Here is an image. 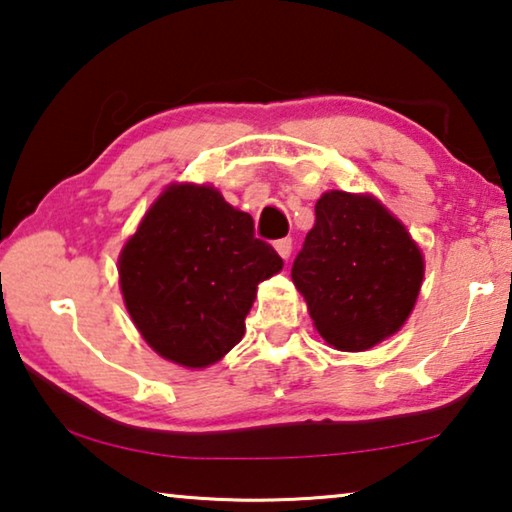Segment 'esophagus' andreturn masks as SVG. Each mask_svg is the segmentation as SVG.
I'll list each match as a JSON object with an SVG mask.
<instances>
[{"label": "esophagus", "mask_w": 512, "mask_h": 512, "mask_svg": "<svg viewBox=\"0 0 512 512\" xmlns=\"http://www.w3.org/2000/svg\"><path fill=\"white\" fill-rule=\"evenodd\" d=\"M291 248H293V241L289 237L275 241V250H277V255H280L282 259H287L291 255Z\"/></svg>", "instance_id": "esophagus-1"}]
</instances>
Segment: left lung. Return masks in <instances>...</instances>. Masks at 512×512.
<instances>
[{
	"label": "left lung",
	"mask_w": 512,
	"mask_h": 512,
	"mask_svg": "<svg viewBox=\"0 0 512 512\" xmlns=\"http://www.w3.org/2000/svg\"><path fill=\"white\" fill-rule=\"evenodd\" d=\"M291 277L325 343L363 352L411 316L424 259L404 223L375 196L332 189L318 198Z\"/></svg>",
	"instance_id": "left-lung-1"
}]
</instances>
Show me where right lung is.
<instances>
[{
    "label": "right lung",
    "mask_w": 512,
    "mask_h": 512,
    "mask_svg": "<svg viewBox=\"0 0 512 512\" xmlns=\"http://www.w3.org/2000/svg\"><path fill=\"white\" fill-rule=\"evenodd\" d=\"M282 257L253 216L210 185H169L119 255V284L142 339L167 361L207 368L246 332L257 284Z\"/></svg>",
    "instance_id": "1"
}]
</instances>
